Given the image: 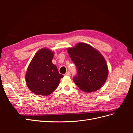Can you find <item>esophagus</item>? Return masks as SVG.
<instances>
[{
  "label": "esophagus",
  "instance_id": "obj_1",
  "mask_svg": "<svg viewBox=\"0 0 133 133\" xmlns=\"http://www.w3.org/2000/svg\"><path fill=\"white\" fill-rule=\"evenodd\" d=\"M65 75H66V76H70V71H67L66 73L65 74Z\"/></svg>",
  "mask_w": 133,
  "mask_h": 133
}]
</instances>
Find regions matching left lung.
Instances as JSON below:
<instances>
[{"instance_id":"left-lung-1","label":"left lung","mask_w":133,"mask_h":133,"mask_svg":"<svg viewBox=\"0 0 133 133\" xmlns=\"http://www.w3.org/2000/svg\"><path fill=\"white\" fill-rule=\"evenodd\" d=\"M68 52L77 69V74L73 78L76 85L87 92L99 90L108 75L106 60L101 53L84 43L69 48Z\"/></svg>"}]
</instances>
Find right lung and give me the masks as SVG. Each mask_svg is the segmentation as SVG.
I'll use <instances>...</instances> for the list:
<instances>
[{"label":"right lung","mask_w":133,"mask_h":133,"mask_svg":"<svg viewBox=\"0 0 133 133\" xmlns=\"http://www.w3.org/2000/svg\"><path fill=\"white\" fill-rule=\"evenodd\" d=\"M54 53L42 48L32 59L27 69L25 81L28 88L36 95L47 96L53 92L63 77L52 63Z\"/></svg>","instance_id":"add662e5"}]
</instances>
